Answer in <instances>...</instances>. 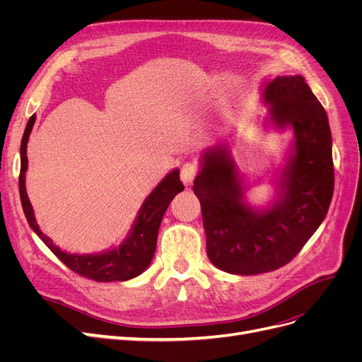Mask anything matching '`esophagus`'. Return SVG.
<instances>
[{"label":"esophagus","instance_id":"1","mask_svg":"<svg viewBox=\"0 0 362 362\" xmlns=\"http://www.w3.org/2000/svg\"><path fill=\"white\" fill-rule=\"evenodd\" d=\"M199 166L194 161H187L182 164L181 168V180L184 184H192L193 180L198 177Z\"/></svg>","mask_w":362,"mask_h":362}]
</instances>
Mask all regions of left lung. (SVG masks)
I'll return each mask as SVG.
<instances>
[{
	"mask_svg": "<svg viewBox=\"0 0 362 362\" xmlns=\"http://www.w3.org/2000/svg\"><path fill=\"white\" fill-rule=\"evenodd\" d=\"M264 100L273 124L291 125L296 139L279 202L266 211L247 206L234 161L222 146L205 152L193 185L201 201L206 255L217 269L235 275L288 264L323 222L334 194L329 122L303 76H276L266 84Z\"/></svg>",
	"mask_w": 362,
	"mask_h": 362,
	"instance_id": "8db88e82",
	"label": "left lung"
}]
</instances>
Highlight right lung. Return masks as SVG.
I'll list each match as a JSON object with an SVG mask.
<instances>
[{
    "mask_svg": "<svg viewBox=\"0 0 362 362\" xmlns=\"http://www.w3.org/2000/svg\"><path fill=\"white\" fill-rule=\"evenodd\" d=\"M35 120L36 116L30 117L25 133L23 136V141H21L19 194L28 225L64 266H68L72 272L78 273V275L87 279H92L96 282H112L128 281L131 278L139 276L140 273L151 264V259L156 254L158 228L164 213H166L168 206L175 196L184 190V185L180 180V170H172L169 175L164 177V180L157 185V187L152 190V193L148 196L146 201L140 208L137 221L133 226V231H131L128 238L119 247L98 255L66 254V252L60 250L54 245L52 240L39 229L25 190V172L28 163L27 144L33 125H35Z\"/></svg>",
    "mask_w": 362,
    "mask_h": 362,
    "instance_id": "1",
    "label": "right lung"
}]
</instances>
